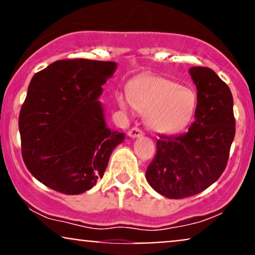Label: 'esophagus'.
<instances>
[{"label":"esophagus","mask_w":255,"mask_h":255,"mask_svg":"<svg viewBox=\"0 0 255 255\" xmlns=\"http://www.w3.org/2000/svg\"><path fill=\"white\" fill-rule=\"evenodd\" d=\"M142 131L139 129V128H131V129L128 131V135H129V137H131V139H136V137H140L142 136Z\"/></svg>","instance_id":"34e87169"}]
</instances>
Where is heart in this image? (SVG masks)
Instances as JSON below:
<instances>
[{
  "instance_id": "b5f03b06",
  "label": "heart",
  "mask_w": 255,
  "mask_h": 255,
  "mask_svg": "<svg viewBox=\"0 0 255 255\" xmlns=\"http://www.w3.org/2000/svg\"><path fill=\"white\" fill-rule=\"evenodd\" d=\"M118 103L124 111L129 110L131 105L146 113V124L152 130L170 134L191 122L197 97L188 87L157 75H145L131 81L128 95L119 93Z\"/></svg>"
}]
</instances>
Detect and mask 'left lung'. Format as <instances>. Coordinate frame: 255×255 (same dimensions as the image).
Here are the masks:
<instances>
[{"label": "left lung", "mask_w": 255, "mask_h": 255, "mask_svg": "<svg viewBox=\"0 0 255 255\" xmlns=\"http://www.w3.org/2000/svg\"><path fill=\"white\" fill-rule=\"evenodd\" d=\"M197 87L194 122L186 133L159 135L157 154L146 180L169 199L195 195L218 180L227 166L235 136L233 95L228 85L206 67H192Z\"/></svg>", "instance_id": "1"}]
</instances>
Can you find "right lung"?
Masks as SVG:
<instances>
[{"instance_id":"right-lung-1","label":"right lung","mask_w":255,"mask_h":255,"mask_svg":"<svg viewBox=\"0 0 255 255\" xmlns=\"http://www.w3.org/2000/svg\"><path fill=\"white\" fill-rule=\"evenodd\" d=\"M116 62L61 60L36 73L19 116L26 168L39 182L68 195L102 178L126 134L110 129L99 97Z\"/></svg>"}]
</instances>
